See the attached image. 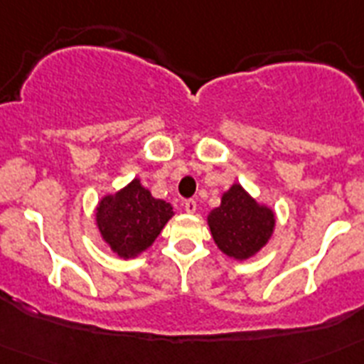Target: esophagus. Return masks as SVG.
<instances>
[{
	"label": "esophagus",
	"mask_w": 364,
	"mask_h": 364,
	"mask_svg": "<svg viewBox=\"0 0 364 364\" xmlns=\"http://www.w3.org/2000/svg\"><path fill=\"white\" fill-rule=\"evenodd\" d=\"M184 208L188 213H195V211H197V202L193 200V198H188V200L184 202Z\"/></svg>",
	"instance_id": "34e87169"
}]
</instances>
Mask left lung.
<instances>
[{
	"label": "left lung",
	"mask_w": 364,
	"mask_h": 364,
	"mask_svg": "<svg viewBox=\"0 0 364 364\" xmlns=\"http://www.w3.org/2000/svg\"><path fill=\"white\" fill-rule=\"evenodd\" d=\"M217 246L228 257L247 259L272 237L275 218L272 210L257 204L239 184L224 193L222 202L208 217Z\"/></svg>",
	"instance_id": "1"
}]
</instances>
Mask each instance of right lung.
Instances as JSON below:
<instances>
[{
	"label": "right lung",
	"mask_w": 364,
	"mask_h": 364,
	"mask_svg": "<svg viewBox=\"0 0 364 364\" xmlns=\"http://www.w3.org/2000/svg\"><path fill=\"white\" fill-rule=\"evenodd\" d=\"M171 215V204L154 198L149 189L134 178L127 188L100 202L96 220L112 252L129 259L154 242Z\"/></svg>",
	"instance_id": "add662e5"
}]
</instances>
